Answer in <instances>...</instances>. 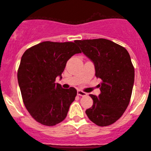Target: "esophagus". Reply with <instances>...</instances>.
Returning a JSON list of instances; mask_svg holds the SVG:
<instances>
[{"label":"esophagus","mask_w":151,"mask_h":151,"mask_svg":"<svg viewBox=\"0 0 151 151\" xmlns=\"http://www.w3.org/2000/svg\"><path fill=\"white\" fill-rule=\"evenodd\" d=\"M77 95H79V96H87L88 93H86V92L83 91H81V90H78L77 91Z\"/></svg>","instance_id":"34e87169"}]
</instances>
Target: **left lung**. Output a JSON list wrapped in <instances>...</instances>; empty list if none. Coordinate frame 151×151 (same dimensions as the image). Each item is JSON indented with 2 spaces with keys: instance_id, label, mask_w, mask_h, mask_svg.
Here are the masks:
<instances>
[{
  "instance_id": "left-lung-1",
  "label": "left lung",
  "mask_w": 151,
  "mask_h": 151,
  "mask_svg": "<svg viewBox=\"0 0 151 151\" xmlns=\"http://www.w3.org/2000/svg\"><path fill=\"white\" fill-rule=\"evenodd\" d=\"M94 64L95 75L102 80L98 96L90 94L93 105L86 111L99 126L114 123L128 106L134 83V68L128 51L109 40H75Z\"/></svg>"
}]
</instances>
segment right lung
I'll use <instances>...</instances> for the list:
<instances>
[{
    "mask_svg": "<svg viewBox=\"0 0 151 151\" xmlns=\"http://www.w3.org/2000/svg\"><path fill=\"white\" fill-rule=\"evenodd\" d=\"M81 53L75 43L45 41L28 49L21 58L17 80L23 103L31 116L42 125L53 126L66 117L77 90L55 83L62 78L66 63Z\"/></svg>",
    "mask_w": 151,
    "mask_h": 151,
    "instance_id": "right-lung-1",
    "label": "right lung"
}]
</instances>
